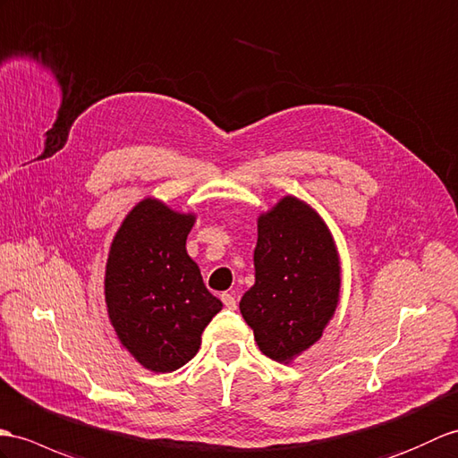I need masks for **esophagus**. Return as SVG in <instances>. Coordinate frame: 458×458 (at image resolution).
I'll return each mask as SVG.
<instances>
[{
	"label": "esophagus",
	"instance_id": "1",
	"mask_svg": "<svg viewBox=\"0 0 458 458\" xmlns=\"http://www.w3.org/2000/svg\"><path fill=\"white\" fill-rule=\"evenodd\" d=\"M222 302H225V306L230 308V310H236V296L233 294H230V293L222 294Z\"/></svg>",
	"mask_w": 458,
	"mask_h": 458
}]
</instances>
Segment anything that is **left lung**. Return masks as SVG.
I'll list each match as a JSON object with an SVG mask.
<instances>
[{
  "label": "left lung",
  "mask_w": 458,
  "mask_h": 458,
  "mask_svg": "<svg viewBox=\"0 0 458 458\" xmlns=\"http://www.w3.org/2000/svg\"><path fill=\"white\" fill-rule=\"evenodd\" d=\"M255 283L240 312L261 353L279 363L320 342L342 293L334 233L314 207L284 195L258 216Z\"/></svg>",
  "instance_id": "left-lung-1"
}]
</instances>
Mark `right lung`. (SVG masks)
<instances>
[{"instance_id":"obj_1","label":"right lung","mask_w":458,"mask_h":458,"mask_svg":"<svg viewBox=\"0 0 458 458\" xmlns=\"http://www.w3.org/2000/svg\"><path fill=\"white\" fill-rule=\"evenodd\" d=\"M197 212L144 197L121 222L105 265V304L121 345L152 373H172L197 355L222 310L189 258Z\"/></svg>"}]
</instances>
